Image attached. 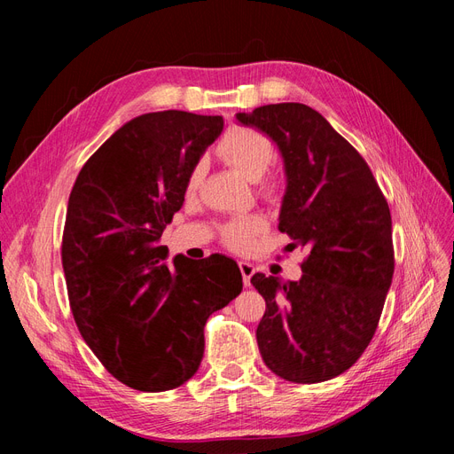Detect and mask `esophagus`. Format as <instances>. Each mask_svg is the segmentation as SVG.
I'll use <instances>...</instances> for the list:
<instances>
[{"label":"esophagus","mask_w":454,"mask_h":454,"mask_svg":"<svg viewBox=\"0 0 454 454\" xmlns=\"http://www.w3.org/2000/svg\"><path fill=\"white\" fill-rule=\"evenodd\" d=\"M239 269H240V274H242V282H244V286H250V278L254 277L255 267H254L252 263H248V261H240V263H239Z\"/></svg>","instance_id":"esophagus-1"}]
</instances>
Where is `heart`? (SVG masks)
I'll list each match as a JSON object with an SVG mask.
<instances>
[{
    "label": "heart",
    "mask_w": 454,
    "mask_h": 454,
    "mask_svg": "<svg viewBox=\"0 0 454 454\" xmlns=\"http://www.w3.org/2000/svg\"><path fill=\"white\" fill-rule=\"evenodd\" d=\"M215 153L231 168L240 172L244 177L257 182V193L263 200L274 202L282 193V185L274 176H269L267 170L272 167L277 149L267 134L259 132L252 127L235 125L227 129L222 140L215 145ZM204 182V162H197L189 170L185 180V193L195 195ZM265 231L263 217L244 215L232 217L223 222L217 229V235L225 248L244 254L250 252L255 244V237Z\"/></svg>",
    "instance_id": "heart-1"
}]
</instances>
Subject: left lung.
<instances>
[{
    "mask_svg": "<svg viewBox=\"0 0 454 454\" xmlns=\"http://www.w3.org/2000/svg\"><path fill=\"white\" fill-rule=\"evenodd\" d=\"M237 117L278 144L287 174L278 229L292 250H307L299 282L252 277L267 305L261 358L286 380H329L377 332L394 274L388 202L364 157L312 107L269 104Z\"/></svg>",
    "mask_w": 454,
    "mask_h": 454,
    "instance_id": "left-lung-1",
    "label": "left lung"
}]
</instances>
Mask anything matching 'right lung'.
<instances>
[{
	"label": "right lung",
	"mask_w": 454,
	"mask_h": 454,
	"mask_svg": "<svg viewBox=\"0 0 454 454\" xmlns=\"http://www.w3.org/2000/svg\"><path fill=\"white\" fill-rule=\"evenodd\" d=\"M222 130L219 115L136 117L94 151L67 200L62 267L74 320L107 373L134 390L193 377L206 320L242 292L232 259L176 257L168 267L159 244L189 170Z\"/></svg>",
	"instance_id": "right-lung-1"
}]
</instances>
